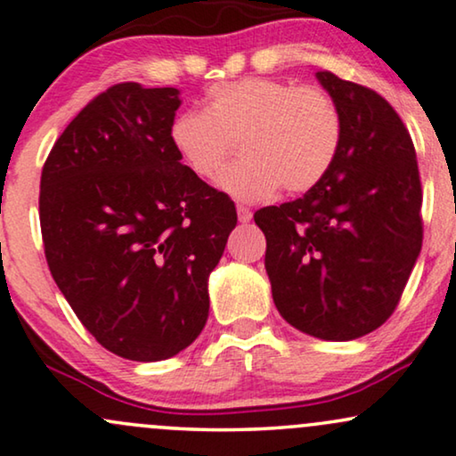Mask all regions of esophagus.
Here are the masks:
<instances>
[{
  "label": "esophagus",
  "instance_id": "1",
  "mask_svg": "<svg viewBox=\"0 0 456 456\" xmlns=\"http://www.w3.org/2000/svg\"><path fill=\"white\" fill-rule=\"evenodd\" d=\"M236 214H239V222H242V224L251 222V217H253L251 209L245 208V205H239V208H236Z\"/></svg>",
  "mask_w": 456,
  "mask_h": 456
}]
</instances>
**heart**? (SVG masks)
<instances>
[{"instance_id": "obj_1", "label": "heart", "mask_w": 456, "mask_h": 456, "mask_svg": "<svg viewBox=\"0 0 456 456\" xmlns=\"http://www.w3.org/2000/svg\"><path fill=\"white\" fill-rule=\"evenodd\" d=\"M240 141L239 164L220 186L240 201H261L278 189L301 195L334 166L342 116L326 91L276 78H240L211 86L208 108L186 110L170 124V142L192 174L216 180Z\"/></svg>"}]
</instances>
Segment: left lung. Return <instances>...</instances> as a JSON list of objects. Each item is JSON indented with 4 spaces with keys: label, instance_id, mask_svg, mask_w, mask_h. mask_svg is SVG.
Masks as SVG:
<instances>
[{
    "label": "left lung",
    "instance_id": "1",
    "mask_svg": "<svg viewBox=\"0 0 456 456\" xmlns=\"http://www.w3.org/2000/svg\"><path fill=\"white\" fill-rule=\"evenodd\" d=\"M315 77L340 110V151L315 189L255 211V224L280 315L342 342L373 332L401 301L421 251V183L395 108L328 70Z\"/></svg>",
    "mask_w": 456,
    "mask_h": 456
}]
</instances>
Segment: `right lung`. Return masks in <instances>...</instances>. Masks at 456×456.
Segmentation results:
<instances>
[{
  "label": "right lung",
  "mask_w": 456,
  "mask_h": 456,
  "mask_svg": "<svg viewBox=\"0 0 456 456\" xmlns=\"http://www.w3.org/2000/svg\"><path fill=\"white\" fill-rule=\"evenodd\" d=\"M174 86H110L68 124L41 174L49 272L99 345L130 361L184 351L209 315L208 280L236 226L226 192L170 142Z\"/></svg>",
  "instance_id": "add662e5"
}]
</instances>
